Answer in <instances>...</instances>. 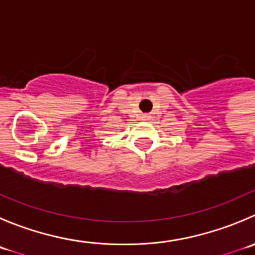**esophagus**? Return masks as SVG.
I'll return each mask as SVG.
<instances>
[{
  "label": "esophagus",
  "mask_w": 255,
  "mask_h": 255,
  "mask_svg": "<svg viewBox=\"0 0 255 255\" xmlns=\"http://www.w3.org/2000/svg\"><path fill=\"white\" fill-rule=\"evenodd\" d=\"M144 118H148V117H147V116H145V117H144Z\"/></svg>",
  "instance_id": "esophagus-1"
}]
</instances>
